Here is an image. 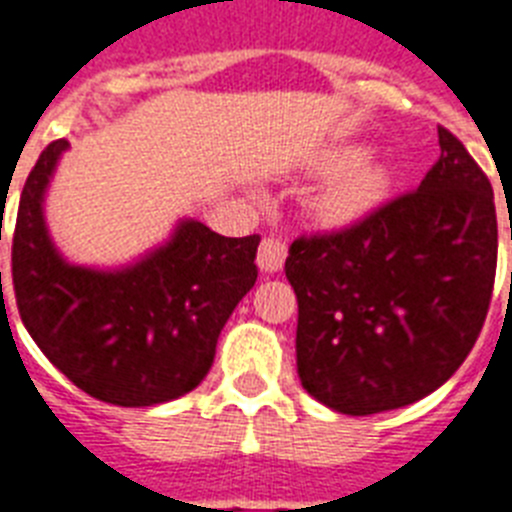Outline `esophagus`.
Returning <instances> with one entry per match:
<instances>
[{
  "label": "esophagus",
  "mask_w": 512,
  "mask_h": 512,
  "mask_svg": "<svg viewBox=\"0 0 512 512\" xmlns=\"http://www.w3.org/2000/svg\"><path fill=\"white\" fill-rule=\"evenodd\" d=\"M286 255H289L286 242H281L276 236H265L263 242H260V249H257V265L265 273H276L286 263Z\"/></svg>",
  "instance_id": "esophagus-1"
}]
</instances>
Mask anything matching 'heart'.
<instances>
[{
    "label": "heart",
    "instance_id": "obj_1",
    "mask_svg": "<svg viewBox=\"0 0 512 512\" xmlns=\"http://www.w3.org/2000/svg\"><path fill=\"white\" fill-rule=\"evenodd\" d=\"M349 158V153H333L325 158L328 169H336ZM388 192V171L375 161H354L349 169L333 176L315 200L320 221L330 226H343L375 208Z\"/></svg>",
    "mask_w": 512,
    "mask_h": 512
}]
</instances>
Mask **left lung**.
Wrapping results in <instances>:
<instances>
[{"label":"left lung","instance_id":"left-lung-1","mask_svg":"<svg viewBox=\"0 0 512 512\" xmlns=\"http://www.w3.org/2000/svg\"><path fill=\"white\" fill-rule=\"evenodd\" d=\"M437 132L440 161L416 190L289 247L296 372L312 398L341 414L401 409L437 390L487 320L495 195L461 140Z\"/></svg>","mask_w":512,"mask_h":512}]
</instances>
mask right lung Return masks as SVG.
<instances>
[{"label":"right lung","instance_id":"add662e5","mask_svg":"<svg viewBox=\"0 0 512 512\" xmlns=\"http://www.w3.org/2000/svg\"><path fill=\"white\" fill-rule=\"evenodd\" d=\"M62 150L64 137L46 145L20 195L12 234L20 320L46 359L98 401L130 409L174 401L208 375L223 325L255 286L260 236L234 239L184 221L166 247L127 270L67 265L41 213Z\"/></svg>","mask_w":512,"mask_h":512}]
</instances>
